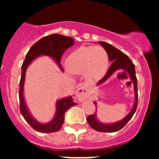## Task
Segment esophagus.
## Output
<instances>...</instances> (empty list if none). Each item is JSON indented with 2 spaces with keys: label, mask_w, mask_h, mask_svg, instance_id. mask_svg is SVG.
<instances>
[{
  "label": "esophagus",
  "mask_w": 159,
  "mask_h": 159,
  "mask_svg": "<svg viewBox=\"0 0 159 159\" xmlns=\"http://www.w3.org/2000/svg\"><path fill=\"white\" fill-rule=\"evenodd\" d=\"M76 96L80 101L84 100L87 98H88L90 95V90L89 89L88 86L83 85L80 87L76 91Z\"/></svg>",
  "instance_id": "1"
}]
</instances>
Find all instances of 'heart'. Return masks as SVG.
<instances>
[{
    "mask_svg": "<svg viewBox=\"0 0 159 159\" xmlns=\"http://www.w3.org/2000/svg\"><path fill=\"white\" fill-rule=\"evenodd\" d=\"M108 54L101 46H82L71 52L66 66L73 75H83L91 81L101 79L107 72Z\"/></svg>",
    "mask_w": 159,
    "mask_h": 159,
    "instance_id": "heart-1",
    "label": "heart"
}]
</instances>
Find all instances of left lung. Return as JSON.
Listing matches in <instances>:
<instances>
[{"mask_svg": "<svg viewBox=\"0 0 159 159\" xmlns=\"http://www.w3.org/2000/svg\"><path fill=\"white\" fill-rule=\"evenodd\" d=\"M100 45L103 47L106 50V52L108 54L109 61L112 62V64L111 65L110 68L107 70V73L105 75L98 81L97 84H102L104 82H105L111 77V75L114 72H116L119 69H123V70H126L129 72V75H130L131 79L132 80L133 84H134V96H135V100H134V106L132 111L129 112V114L127 115L125 117H124L123 120L117 123H112V124H104L102 123H100L99 121L96 118V114L95 113L94 114L90 115L87 116V120L88 122L89 125H90L91 128L95 129L96 131L102 132H117L120 130L121 129L126 125V123L129 121L135 113L137 106H138V81H137L136 74H135V67H134V63L131 61L130 58L128 57L126 54H125L119 49L116 48L115 47L113 46L108 43H105V42H98ZM94 105H96V102H94Z\"/></svg>", "mask_w": 159, "mask_h": 159, "instance_id": "left-lung-1", "label": "left lung"}]
</instances>
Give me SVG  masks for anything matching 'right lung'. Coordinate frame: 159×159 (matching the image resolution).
Here are the masks:
<instances>
[{
    "mask_svg": "<svg viewBox=\"0 0 159 159\" xmlns=\"http://www.w3.org/2000/svg\"><path fill=\"white\" fill-rule=\"evenodd\" d=\"M74 45V39L69 36H63L61 34H52L42 38L36 42L25 57V61L21 66V77L19 83V102L20 111L28 123L29 125L36 131L43 133H52L58 132L61 129L64 122L65 113L73 105H75L71 96L58 100L56 103V114L52 121L48 123H40L31 116L27 109L25 98H24V84L25 80V73L29 64L39 56L45 55L55 60L62 71L63 67L61 64V58L65 51Z\"/></svg>",
    "mask_w": 159,
    "mask_h": 159,
    "instance_id": "obj_1",
    "label": "right lung"
}]
</instances>
